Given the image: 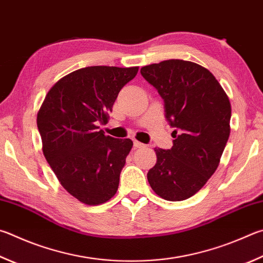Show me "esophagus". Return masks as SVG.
I'll list each match as a JSON object with an SVG mask.
<instances>
[{"mask_svg":"<svg viewBox=\"0 0 263 263\" xmlns=\"http://www.w3.org/2000/svg\"><path fill=\"white\" fill-rule=\"evenodd\" d=\"M133 146H135L136 148H142V147H145L144 144H141V142L138 141V140H133Z\"/></svg>","mask_w":263,"mask_h":263,"instance_id":"1","label":"esophagus"}]
</instances>
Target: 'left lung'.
<instances>
[{
    "label": "left lung",
    "mask_w": 263,
    "mask_h": 263,
    "mask_svg": "<svg viewBox=\"0 0 263 263\" xmlns=\"http://www.w3.org/2000/svg\"><path fill=\"white\" fill-rule=\"evenodd\" d=\"M140 72L163 99L165 118L175 127L171 149L155 148L148 183L161 198L183 201L217 169L230 136L231 104L211 71L193 62L168 60Z\"/></svg>",
    "instance_id": "1"
}]
</instances>
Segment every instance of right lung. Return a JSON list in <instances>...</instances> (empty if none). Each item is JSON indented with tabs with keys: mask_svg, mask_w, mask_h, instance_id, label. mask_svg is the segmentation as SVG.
I'll list each match as a JSON object with an SVG mask.
<instances>
[{
	"mask_svg": "<svg viewBox=\"0 0 263 263\" xmlns=\"http://www.w3.org/2000/svg\"><path fill=\"white\" fill-rule=\"evenodd\" d=\"M138 66H87L61 78L47 93L36 124L42 152L61 185L80 202L97 206L116 194L133 146L99 130Z\"/></svg>",
	"mask_w": 263,
	"mask_h": 263,
	"instance_id": "obj_1",
	"label": "right lung"
}]
</instances>
